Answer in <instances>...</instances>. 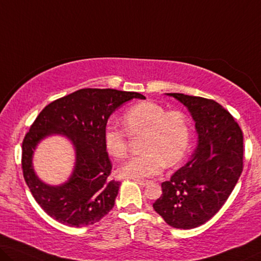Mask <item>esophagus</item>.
<instances>
[{"label": "esophagus", "instance_id": "1", "mask_svg": "<svg viewBox=\"0 0 261 261\" xmlns=\"http://www.w3.org/2000/svg\"><path fill=\"white\" fill-rule=\"evenodd\" d=\"M135 181L141 186H146V185H149V182H150L149 180H141V179H135Z\"/></svg>", "mask_w": 261, "mask_h": 261}]
</instances>
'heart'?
Segmentation results:
<instances>
[{
	"mask_svg": "<svg viewBox=\"0 0 261 261\" xmlns=\"http://www.w3.org/2000/svg\"><path fill=\"white\" fill-rule=\"evenodd\" d=\"M123 122L131 135H145L142 144L143 154L132 157L118 168L122 177L142 179L155 176L164 164L173 166L179 163L189 149L191 125L184 112L168 111L153 102L132 106L124 112ZM127 132L110 125L104 132V144L114 158L127 154Z\"/></svg>",
	"mask_w": 261,
	"mask_h": 261,
	"instance_id": "1",
	"label": "heart"
}]
</instances>
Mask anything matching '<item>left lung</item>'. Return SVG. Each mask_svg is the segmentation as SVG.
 <instances>
[{
  "label": "left lung",
  "instance_id": "8db88e82",
  "mask_svg": "<svg viewBox=\"0 0 261 261\" xmlns=\"http://www.w3.org/2000/svg\"><path fill=\"white\" fill-rule=\"evenodd\" d=\"M188 108L196 125L197 147L153 203L170 226L190 230L211 219L225 204L243 172V132L226 109L213 99L168 93Z\"/></svg>",
  "mask_w": 261,
  "mask_h": 261
}]
</instances>
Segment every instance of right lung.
Here are the masks:
<instances>
[{
    "mask_svg": "<svg viewBox=\"0 0 261 261\" xmlns=\"http://www.w3.org/2000/svg\"><path fill=\"white\" fill-rule=\"evenodd\" d=\"M142 93L115 89H81L48 104L35 119L22 143L23 177L38 205L54 219L72 227L99 221L114 207L120 186L111 180L104 132L116 109ZM63 134L75 150V166L69 179L49 186L34 173L33 151L41 140Z\"/></svg>",
    "mask_w": 261,
    "mask_h": 261,
    "instance_id": "obj_1",
    "label": "right lung"
}]
</instances>
